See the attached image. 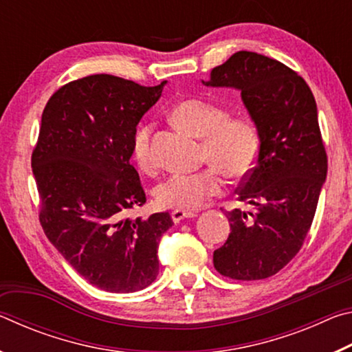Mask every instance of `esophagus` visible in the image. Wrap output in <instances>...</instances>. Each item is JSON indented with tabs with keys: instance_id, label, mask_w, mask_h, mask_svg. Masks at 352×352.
Wrapping results in <instances>:
<instances>
[{
	"instance_id": "34e87169",
	"label": "esophagus",
	"mask_w": 352,
	"mask_h": 352,
	"mask_svg": "<svg viewBox=\"0 0 352 352\" xmlns=\"http://www.w3.org/2000/svg\"><path fill=\"white\" fill-rule=\"evenodd\" d=\"M197 216V212L195 211H183V210H174L170 212V217L174 220L175 223H180L183 219H188V217H195Z\"/></svg>"
}]
</instances>
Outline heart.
<instances>
[{"label":"heart","instance_id":"heart-1","mask_svg":"<svg viewBox=\"0 0 352 352\" xmlns=\"http://www.w3.org/2000/svg\"><path fill=\"white\" fill-rule=\"evenodd\" d=\"M170 118L184 132L201 138V158L211 166L197 172H175L158 184L155 199L162 206L197 210L206 199L222 192L225 174L241 180L252 172L259 153L258 129L243 116H230L225 107L190 98L178 102ZM152 126L142 124L133 135L132 157L141 170H152Z\"/></svg>","mask_w":352,"mask_h":352}]
</instances>
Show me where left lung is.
I'll list each match as a JSON object with an SVG mask.
<instances>
[{"label":"left lung","instance_id":"8db88e82","mask_svg":"<svg viewBox=\"0 0 352 352\" xmlns=\"http://www.w3.org/2000/svg\"><path fill=\"white\" fill-rule=\"evenodd\" d=\"M201 82L239 90L259 135L256 166L237 189V200L254 212H226L231 233L214 252V267L239 281L273 276L302 247L326 180L315 98L294 69L250 51L236 52Z\"/></svg>","mask_w":352,"mask_h":352}]
</instances>
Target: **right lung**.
<instances>
[{
  "label": "right lung",
  "mask_w": 352,
  "mask_h": 352,
  "mask_svg": "<svg viewBox=\"0 0 352 352\" xmlns=\"http://www.w3.org/2000/svg\"><path fill=\"white\" fill-rule=\"evenodd\" d=\"M164 85L87 76L58 88L41 115L32 152L41 228L80 276L113 294L155 281L158 242L174 225L169 212L126 217L146 204L130 164L133 135Z\"/></svg>",
  "instance_id": "1"
}]
</instances>
